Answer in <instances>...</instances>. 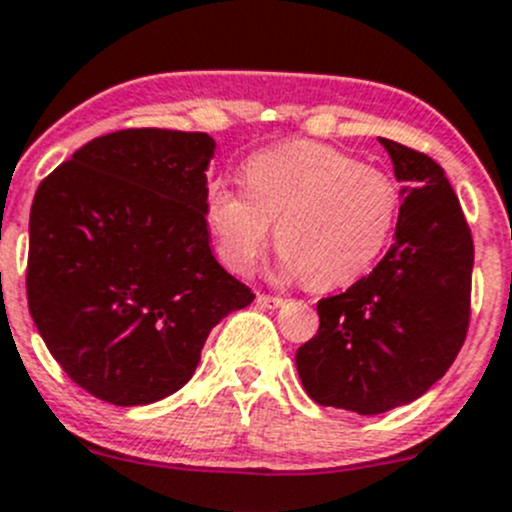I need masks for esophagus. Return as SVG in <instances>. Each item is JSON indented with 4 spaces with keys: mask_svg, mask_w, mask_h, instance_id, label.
Instances as JSON below:
<instances>
[{
    "mask_svg": "<svg viewBox=\"0 0 512 512\" xmlns=\"http://www.w3.org/2000/svg\"><path fill=\"white\" fill-rule=\"evenodd\" d=\"M257 305H262V308L275 310V308H283L285 300L278 298V295H257Z\"/></svg>",
    "mask_w": 512,
    "mask_h": 512,
    "instance_id": "34e87169",
    "label": "esophagus"
}]
</instances>
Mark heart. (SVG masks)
Returning a JSON list of instances; mask_svg holds the SVG:
<instances>
[{"label":"heart","mask_w":512,"mask_h":512,"mask_svg":"<svg viewBox=\"0 0 512 512\" xmlns=\"http://www.w3.org/2000/svg\"><path fill=\"white\" fill-rule=\"evenodd\" d=\"M242 186L217 179L204 212L217 255L232 272H250L275 224L278 267L313 290L353 283L376 262L399 217V189L376 171L323 143L295 141L250 156Z\"/></svg>","instance_id":"b5f03b06"}]
</instances>
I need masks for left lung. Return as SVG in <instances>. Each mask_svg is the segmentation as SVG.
<instances>
[{
  "instance_id": "8db88e82",
  "label": "left lung",
  "mask_w": 512,
  "mask_h": 512,
  "mask_svg": "<svg viewBox=\"0 0 512 512\" xmlns=\"http://www.w3.org/2000/svg\"><path fill=\"white\" fill-rule=\"evenodd\" d=\"M401 207L394 245L346 293L318 303L321 328L295 353L321 407L384 414L427 394L460 353L470 323V227L444 169L379 138Z\"/></svg>"
}]
</instances>
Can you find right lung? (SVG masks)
Instances as JSON below:
<instances>
[{
  "label": "right lung",
  "mask_w": 512,
  "mask_h": 512,
  "mask_svg": "<svg viewBox=\"0 0 512 512\" xmlns=\"http://www.w3.org/2000/svg\"><path fill=\"white\" fill-rule=\"evenodd\" d=\"M207 133L128 128L93 138L40 184L27 303L65 374L141 407L197 371L209 331L255 300L212 255Z\"/></svg>",
  "instance_id": "obj_1"
}]
</instances>
